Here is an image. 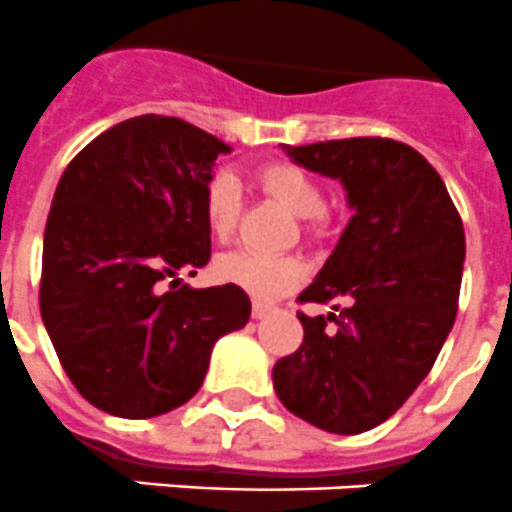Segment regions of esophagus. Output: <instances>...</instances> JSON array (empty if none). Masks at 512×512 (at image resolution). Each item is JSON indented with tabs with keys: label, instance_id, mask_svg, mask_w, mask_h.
<instances>
[{
	"label": "esophagus",
	"instance_id": "esophagus-1",
	"mask_svg": "<svg viewBox=\"0 0 512 512\" xmlns=\"http://www.w3.org/2000/svg\"><path fill=\"white\" fill-rule=\"evenodd\" d=\"M253 319H266V316L272 314V306L269 303H261V301H253Z\"/></svg>",
	"mask_w": 512,
	"mask_h": 512
}]
</instances>
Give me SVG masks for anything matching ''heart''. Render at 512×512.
Here are the masks:
<instances>
[{
	"instance_id": "b5f03b06",
	"label": "heart",
	"mask_w": 512,
	"mask_h": 512,
	"mask_svg": "<svg viewBox=\"0 0 512 512\" xmlns=\"http://www.w3.org/2000/svg\"><path fill=\"white\" fill-rule=\"evenodd\" d=\"M256 183L287 209L303 217V230L314 235L324 219V193L314 177L293 162H272L259 167ZM240 185L225 170H217L204 185V219L217 240H230L240 219ZM214 272L222 282L246 290L259 301H274L303 280V264L295 256H259L232 251L219 256Z\"/></svg>"
}]
</instances>
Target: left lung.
<instances>
[{
	"instance_id": "1",
	"label": "left lung",
	"mask_w": 512,
	"mask_h": 512,
	"mask_svg": "<svg viewBox=\"0 0 512 512\" xmlns=\"http://www.w3.org/2000/svg\"><path fill=\"white\" fill-rule=\"evenodd\" d=\"M295 164L337 177L356 209L327 264L298 295L340 314L306 316L301 348L274 363L287 411L332 434H361L398 411L432 371L458 314L463 222L442 177L392 138L285 146Z\"/></svg>"
}]
</instances>
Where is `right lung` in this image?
<instances>
[{
	"mask_svg": "<svg viewBox=\"0 0 512 512\" xmlns=\"http://www.w3.org/2000/svg\"><path fill=\"white\" fill-rule=\"evenodd\" d=\"M227 151L180 117L141 114L59 177L38 306L62 369L99 411L151 418L188 403L214 342L248 324L246 290L180 280L211 256L204 185Z\"/></svg>",
	"mask_w": 512,
	"mask_h": 512,
	"instance_id": "1",
	"label": "right lung"
}]
</instances>
